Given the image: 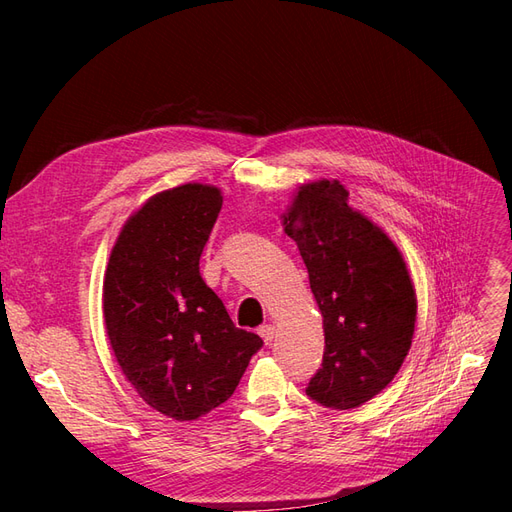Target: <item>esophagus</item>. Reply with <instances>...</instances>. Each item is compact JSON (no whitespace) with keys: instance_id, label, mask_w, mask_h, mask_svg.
I'll return each mask as SVG.
<instances>
[{"instance_id":"34e87169","label":"esophagus","mask_w":512,"mask_h":512,"mask_svg":"<svg viewBox=\"0 0 512 512\" xmlns=\"http://www.w3.org/2000/svg\"><path fill=\"white\" fill-rule=\"evenodd\" d=\"M258 335L265 339V344H271L273 337H275V327H273V324H262V327L258 329Z\"/></svg>"}]
</instances>
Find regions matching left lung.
<instances>
[{
	"label": "left lung",
	"instance_id": "left-lung-1",
	"mask_svg": "<svg viewBox=\"0 0 512 512\" xmlns=\"http://www.w3.org/2000/svg\"><path fill=\"white\" fill-rule=\"evenodd\" d=\"M324 324L322 367L305 393L333 410L359 408L386 389L404 363L416 322V292L397 245L348 205L339 181L299 188L284 215Z\"/></svg>",
	"mask_w": 512,
	"mask_h": 512
}]
</instances>
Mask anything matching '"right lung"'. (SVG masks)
I'll return each mask as SVG.
<instances>
[{"instance_id": "right-lung-1", "label": "right lung", "mask_w": 512, "mask_h": 512, "mask_svg": "<svg viewBox=\"0 0 512 512\" xmlns=\"http://www.w3.org/2000/svg\"><path fill=\"white\" fill-rule=\"evenodd\" d=\"M220 209V190L203 183L151 196L121 228L104 273V322L117 363L153 410L177 421L222 406L262 348L200 277Z\"/></svg>"}]
</instances>
